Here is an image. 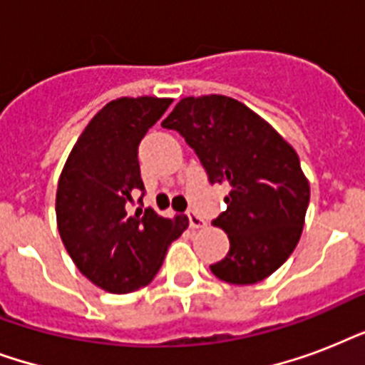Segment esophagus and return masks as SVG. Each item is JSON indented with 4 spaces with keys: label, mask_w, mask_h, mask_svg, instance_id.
<instances>
[{
    "label": "esophagus",
    "mask_w": 365,
    "mask_h": 365,
    "mask_svg": "<svg viewBox=\"0 0 365 365\" xmlns=\"http://www.w3.org/2000/svg\"><path fill=\"white\" fill-rule=\"evenodd\" d=\"M187 220H189V227L191 229H200L206 225L205 220H202L197 212H187Z\"/></svg>",
    "instance_id": "esophagus-1"
}]
</instances>
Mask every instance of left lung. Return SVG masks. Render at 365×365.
<instances>
[{"label": "left lung", "instance_id": "8db88e82", "mask_svg": "<svg viewBox=\"0 0 365 365\" xmlns=\"http://www.w3.org/2000/svg\"><path fill=\"white\" fill-rule=\"evenodd\" d=\"M163 126L185 138L210 183L229 185L227 210L214 225L231 248L210 271L229 284L271 277L299 242L311 199L295 149L248 106L222 94L182 98Z\"/></svg>", "mask_w": 365, "mask_h": 365}]
</instances>
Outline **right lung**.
Returning a JSON list of instances; mask_svg holds the SVG:
<instances>
[{"label": "right lung", "instance_id": "add662e5", "mask_svg": "<svg viewBox=\"0 0 365 365\" xmlns=\"http://www.w3.org/2000/svg\"><path fill=\"white\" fill-rule=\"evenodd\" d=\"M170 104L155 96L111 100L77 138L58 178L60 239L77 269L110 294L148 286L189 225L185 216L168 220L153 208L130 212L132 195L143 191L138 145Z\"/></svg>", "mask_w": 365, "mask_h": 365}]
</instances>
